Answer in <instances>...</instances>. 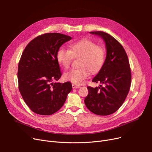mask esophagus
<instances>
[{"instance_id": "esophagus-1", "label": "esophagus", "mask_w": 152, "mask_h": 152, "mask_svg": "<svg viewBox=\"0 0 152 152\" xmlns=\"http://www.w3.org/2000/svg\"><path fill=\"white\" fill-rule=\"evenodd\" d=\"M72 87L73 88H77L80 87V86L79 85H76L75 84H72Z\"/></svg>"}]
</instances>
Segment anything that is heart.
<instances>
[{
	"mask_svg": "<svg viewBox=\"0 0 152 152\" xmlns=\"http://www.w3.org/2000/svg\"><path fill=\"white\" fill-rule=\"evenodd\" d=\"M79 56H80V67L70 70L64 75L66 80L75 84H82L90 72L96 74L102 69L106 60V50L92 40L83 38L71 43L69 50L60 48L56 53L57 60L65 69L69 68L73 58Z\"/></svg>",
	"mask_w": 152,
	"mask_h": 152,
	"instance_id": "obj_1",
	"label": "heart"
}]
</instances>
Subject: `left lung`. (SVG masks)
<instances>
[{
  "label": "left lung",
  "instance_id": "8db88e82",
  "mask_svg": "<svg viewBox=\"0 0 152 152\" xmlns=\"http://www.w3.org/2000/svg\"><path fill=\"white\" fill-rule=\"evenodd\" d=\"M90 33L102 37L106 43L107 53L104 66L92 80L104 86H88V94L84 103L94 114L108 115L123 104L129 92L131 80L129 60L124 47L113 37L102 31Z\"/></svg>",
  "mask_w": 152,
  "mask_h": 152
}]
</instances>
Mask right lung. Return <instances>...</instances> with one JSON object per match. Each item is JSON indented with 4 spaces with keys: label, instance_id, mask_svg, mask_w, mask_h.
Segmentation results:
<instances>
[{
    "label": "right lung",
    "instance_id": "right-lung-1",
    "mask_svg": "<svg viewBox=\"0 0 152 152\" xmlns=\"http://www.w3.org/2000/svg\"><path fill=\"white\" fill-rule=\"evenodd\" d=\"M72 38L59 33H46L32 39L22 54L18 69L19 90L27 106L37 114L56 113L72 90L69 82L53 83L62 76L57 50Z\"/></svg>",
    "mask_w": 152,
    "mask_h": 152
}]
</instances>
